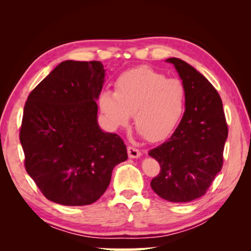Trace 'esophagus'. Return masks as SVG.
I'll return each instance as SVG.
<instances>
[{
    "mask_svg": "<svg viewBox=\"0 0 251 251\" xmlns=\"http://www.w3.org/2000/svg\"><path fill=\"white\" fill-rule=\"evenodd\" d=\"M127 152H128L129 158H138V157H141V155H142L141 151L133 146H129L128 148H127Z\"/></svg>",
    "mask_w": 251,
    "mask_h": 251,
    "instance_id": "1",
    "label": "esophagus"
}]
</instances>
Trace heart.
Instances as JSON below:
<instances>
[{"label": "heart", "mask_w": 251, "mask_h": 251, "mask_svg": "<svg viewBox=\"0 0 251 251\" xmlns=\"http://www.w3.org/2000/svg\"><path fill=\"white\" fill-rule=\"evenodd\" d=\"M99 105L113 129L129 124L134 115L136 129L147 141L169 137L185 112L186 87L181 80L167 78L147 66L136 67L118 76L115 92L103 90Z\"/></svg>", "instance_id": "1"}]
</instances>
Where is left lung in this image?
<instances>
[{"mask_svg": "<svg viewBox=\"0 0 251 251\" xmlns=\"http://www.w3.org/2000/svg\"><path fill=\"white\" fill-rule=\"evenodd\" d=\"M166 62L186 87L185 113L172 137L148 152L160 165L151 186L165 201L188 202L205 195L222 171L228 127L222 99L209 80L179 58Z\"/></svg>", "mask_w": 251, "mask_h": 251, "instance_id": "8db88e82", "label": "left lung"}]
</instances>
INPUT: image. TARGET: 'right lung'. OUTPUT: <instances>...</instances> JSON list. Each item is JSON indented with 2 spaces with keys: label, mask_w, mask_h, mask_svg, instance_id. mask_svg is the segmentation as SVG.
<instances>
[{
  "label": "right lung",
  "mask_w": 251,
  "mask_h": 251,
  "mask_svg": "<svg viewBox=\"0 0 251 251\" xmlns=\"http://www.w3.org/2000/svg\"><path fill=\"white\" fill-rule=\"evenodd\" d=\"M104 78L99 61H65L27 97L20 130L25 169L50 201L95 202L114 167L128 157L120 136L105 133L97 123Z\"/></svg>",
  "instance_id": "1"
}]
</instances>
